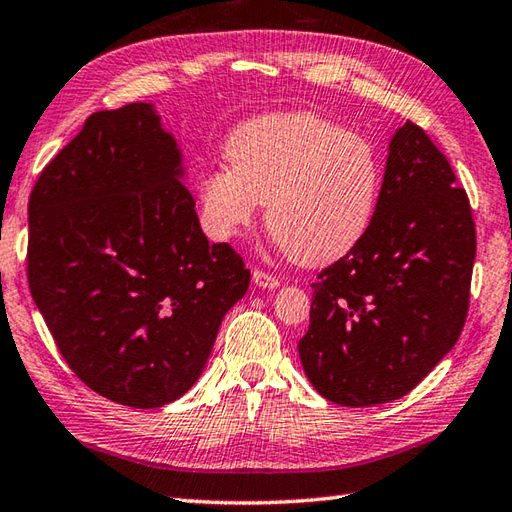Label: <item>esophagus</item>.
<instances>
[{
  "instance_id": "esophagus-1",
  "label": "esophagus",
  "mask_w": 512,
  "mask_h": 512,
  "mask_svg": "<svg viewBox=\"0 0 512 512\" xmlns=\"http://www.w3.org/2000/svg\"><path fill=\"white\" fill-rule=\"evenodd\" d=\"M252 278H254V285L263 287V289H276L278 285H281V281H278L276 276L263 272V269H256V272L252 274Z\"/></svg>"
}]
</instances>
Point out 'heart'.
Masks as SVG:
<instances>
[{
    "label": "heart",
    "instance_id": "1",
    "mask_svg": "<svg viewBox=\"0 0 512 512\" xmlns=\"http://www.w3.org/2000/svg\"><path fill=\"white\" fill-rule=\"evenodd\" d=\"M225 153L229 167L198 182L202 225L218 243L252 227L260 205L269 234L305 267L334 263L370 231L383 162L361 133L314 113H272L240 124Z\"/></svg>",
    "mask_w": 512,
    "mask_h": 512
}]
</instances>
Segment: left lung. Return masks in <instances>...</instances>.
Returning <instances> with one entry per match:
<instances>
[{"mask_svg": "<svg viewBox=\"0 0 512 512\" xmlns=\"http://www.w3.org/2000/svg\"><path fill=\"white\" fill-rule=\"evenodd\" d=\"M477 236L466 191L426 131H394L374 223L312 283L305 376L347 408L390 403L455 347L466 323Z\"/></svg>", "mask_w": 512, "mask_h": 512, "instance_id": "8db88e82", "label": "left lung"}]
</instances>
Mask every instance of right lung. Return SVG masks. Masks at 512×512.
<instances>
[{
  "mask_svg": "<svg viewBox=\"0 0 512 512\" xmlns=\"http://www.w3.org/2000/svg\"><path fill=\"white\" fill-rule=\"evenodd\" d=\"M156 106L98 111L28 200V287L69 368L131 408L182 397L249 269L209 245Z\"/></svg>",
  "mask_w": 512,
  "mask_h": 512,
  "instance_id": "add662e5",
  "label": "right lung"
}]
</instances>
